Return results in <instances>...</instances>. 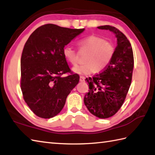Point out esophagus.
<instances>
[{"instance_id":"34e87169","label":"esophagus","mask_w":155,"mask_h":155,"mask_svg":"<svg viewBox=\"0 0 155 155\" xmlns=\"http://www.w3.org/2000/svg\"><path fill=\"white\" fill-rule=\"evenodd\" d=\"M84 79H85V78L83 77V76H81L80 77V81L81 82H82V83H83V82H84Z\"/></svg>"}]
</instances>
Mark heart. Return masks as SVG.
I'll return each mask as SVG.
<instances>
[{
  "label": "heart",
  "mask_w": 155,
  "mask_h": 155,
  "mask_svg": "<svg viewBox=\"0 0 155 155\" xmlns=\"http://www.w3.org/2000/svg\"><path fill=\"white\" fill-rule=\"evenodd\" d=\"M81 52H86L83 65L72 68L75 73L80 75H89L94 72L104 71L113 59L116 48L113 42L105 40L104 38L91 35L78 41ZM64 58L72 65L78 62V54L70 45H65L62 50Z\"/></svg>",
  "instance_id": "b5f03b06"
}]
</instances>
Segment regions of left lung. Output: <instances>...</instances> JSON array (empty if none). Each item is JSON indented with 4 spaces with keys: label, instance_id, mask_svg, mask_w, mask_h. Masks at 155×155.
I'll return each mask as SVG.
<instances>
[{
    "label": "left lung",
    "instance_id": "left-lung-1",
    "mask_svg": "<svg viewBox=\"0 0 155 155\" xmlns=\"http://www.w3.org/2000/svg\"><path fill=\"white\" fill-rule=\"evenodd\" d=\"M97 28L114 32L117 46L107 68L85 79L89 91L84 96V103L93 115L105 119L116 114L125 101L132 82L134 55L128 38L116 27L103 25Z\"/></svg>",
    "mask_w": 155,
    "mask_h": 155
}]
</instances>
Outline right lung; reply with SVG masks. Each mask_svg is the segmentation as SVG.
Returning <instances> with one entry per match:
<instances>
[{
	"label": "right lung",
	"mask_w": 155,
	"mask_h": 155,
	"mask_svg": "<svg viewBox=\"0 0 155 155\" xmlns=\"http://www.w3.org/2000/svg\"><path fill=\"white\" fill-rule=\"evenodd\" d=\"M84 30L45 24L27 40L21 58V89L37 116L48 119L58 114L79 82V75L70 69L62 50ZM64 74L68 76L62 77Z\"/></svg>",
	"instance_id": "obj_1"
}]
</instances>
